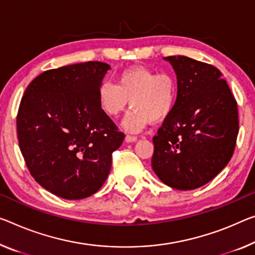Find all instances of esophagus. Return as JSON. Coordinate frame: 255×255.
<instances>
[{"label":"esophagus","instance_id":"34e87169","mask_svg":"<svg viewBox=\"0 0 255 255\" xmlns=\"http://www.w3.org/2000/svg\"><path fill=\"white\" fill-rule=\"evenodd\" d=\"M136 140H138V138H136L135 135H127V136H125V141H127V142H135Z\"/></svg>","mask_w":255,"mask_h":255}]
</instances>
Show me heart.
<instances>
[{
	"instance_id": "obj_1",
	"label": "heart",
	"mask_w": 255,
	"mask_h": 255,
	"mask_svg": "<svg viewBox=\"0 0 255 255\" xmlns=\"http://www.w3.org/2000/svg\"><path fill=\"white\" fill-rule=\"evenodd\" d=\"M115 81L116 84L99 85L98 106L106 116L115 119L130 103L133 108L124 121L128 131L139 132L149 122H163L177 106L179 84L173 74L138 65L121 70Z\"/></svg>"
}]
</instances>
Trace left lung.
Segmentation results:
<instances>
[{
	"label": "left lung",
	"instance_id": "1",
	"mask_svg": "<svg viewBox=\"0 0 255 255\" xmlns=\"http://www.w3.org/2000/svg\"><path fill=\"white\" fill-rule=\"evenodd\" d=\"M179 98L152 138V170L179 190L204 186L233 157L240 128L237 101L217 67L185 56H171Z\"/></svg>",
	"mask_w": 255,
	"mask_h": 255
}]
</instances>
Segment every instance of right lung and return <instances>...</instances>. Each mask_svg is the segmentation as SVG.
<instances>
[{
	"label": "right lung",
	"instance_id": "right-lung-1",
	"mask_svg": "<svg viewBox=\"0 0 255 255\" xmlns=\"http://www.w3.org/2000/svg\"><path fill=\"white\" fill-rule=\"evenodd\" d=\"M111 66L88 61L43 72L30 82L17 114L26 165L37 183L65 199L100 189L124 133L100 111L97 91Z\"/></svg>",
	"mask_w": 255,
	"mask_h": 255
}]
</instances>
